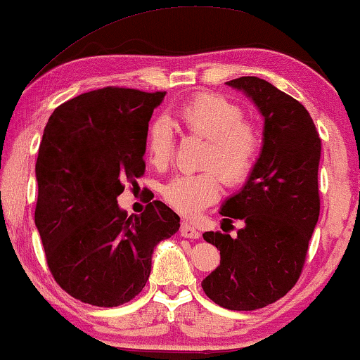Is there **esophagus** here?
Wrapping results in <instances>:
<instances>
[{
	"instance_id": "1",
	"label": "esophagus",
	"mask_w": 360,
	"mask_h": 360,
	"mask_svg": "<svg viewBox=\"0 0 360 360\" xmlns=\"http://www.w3.org/2000/svg\"><path fill=\"white\" fill-rule=\"evenodd\" d=\"M180 234L184 236V238H188V239H198L200 238V231L195 228V226H191L190 223H186L184 221L180 226Z\"/></svg>"
}]
</instances>
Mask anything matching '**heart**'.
<instances>
[{"label":"heart","instance_id":"obj_1","mask_svg":"<svg viewBox=\"0 0 360 360\" xmlns=\"http://www.w3.org/2000/svg\"><path fill=\"white\" fill-rule=\"evenodd\" d=\"M175 120L190 134L206 139L195 174H176L162 186L165 203L181 214L195 216L214 203L221 193V179L238 185L248 179L260 150V132L245 120L243 108L218 95H200L175 112ZM174 150L169 122L155 120L146 132V154L157 167H164Z\"/></svg>","mask_w":360,"mask_h":360}]
</instances>
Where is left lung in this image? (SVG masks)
Returning a JSON list of instances; mask_svg holds the SVG:
<instances>
[{
	"mask_svg": "<svg viewBox=\"0 0 360 360\" xmlns=\"http://www.w3.org/2000/svg\"><path fill=\"white\" fill-rule=\"evenodd\" d=\"M250 98L264 117L262 149L238 193L219 213L240 219L236 238L205 233L221 262L203 282L219 307L252 311L277 302L297 283L319 218L318 167L321 139L302 103L257 77L226 82Z\"/></svg>",
	"mask_w": 360,
	"mask_h": 360,
	"instance_id": "8db88e82",
	"label": "left lung"
}]
</instances>
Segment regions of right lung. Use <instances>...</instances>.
Instances as JSON below:
<instances>
[{"mask_svg":"<svg viewBox=\"0 0 360 360\" xmlns=\"http://www.w3.org/2000/svg\"><path fill=\"white\" fill-rule=\"evenodd\" d=\"M165 91L106 86L49 117L36 162V228L56 282L73 298L112 308L149 280L152 254L180 228L155 200L139 216L117 205L146 170V132Z\"/></svg>","mask_w":360,"mask_h":360,"instance_id":"add662e5","label":"right lung"}]
</instances>
